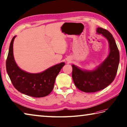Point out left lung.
I'll use <instances>...</instances> for the list:
<instances>
[{
    "label": "left lung",
    "mask_w": 127,
    "mask_h": 127,
    "mask_svg": "<svg viewBox=\"0 0 127 127\" xmlns=\"http://www.w3.org/2000/svg\"><path fill=\"white\" fill-rule=\"evenodd\" d=\"M96 32L102 34L109 43L108 58L95 70L83 71L72 65V78L77 88L86 93H93L104 89L113 82L117 75L119 63V52L116 41L109 31L98 28Z\"/></svg>",
    "instance_id": "obj_1"
}]
</instances>
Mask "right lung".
I'll return each instance as SVG.
<instances>
[{
  "label": "right lung",
  "instance_id": "add662e5",
  "mask_svg": "<svg viewBox=\"0 0 127 127\" xmlns=\"http://www.w3.org/2000/svg\"><path fill=\"white\" fill-rule=\"evenodd\" d=\"M11 41L6 61V69L15 88L25 95L33 97H44L49 94L54 88L57 76L64 63L53 66L42 73L31 74L22 70L15 63L13 57V41Z\"/></svg>",
  "mask_w": 127,
  "mask_h": 127
}]
</instances>
